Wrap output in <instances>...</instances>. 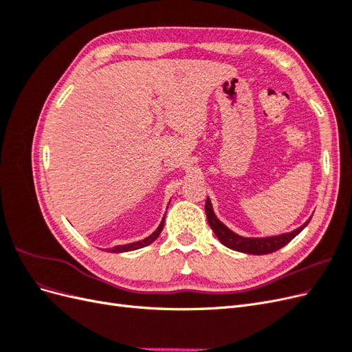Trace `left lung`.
Masks as SVG:
<instances>
[{
  "label": "left lung",
  "mask_w": 352,
  "mask_h": 352,
  "mask_svg": "<svg viewBox=\"0 0 352 352\" xmlns=\"http://www.w3.org/2000/svg\"><path fill=\"white\" fill-rule=\"evenodd\" d=\"M206 212H207V220H208L210 228L216 233L217 239L225 245V247L233 251L254 254V255H264V254H270L280 250L286 243H289L311 220L308 219L304 225H301L298 229L287 233H282V235L265 236V238H245L238 235L235 232H232L226 225H223V223L217 219L214 211H212L210 198H207L206 201Z\"/></svg>",
  "instance_id": "obj_1"
}]
</instances>
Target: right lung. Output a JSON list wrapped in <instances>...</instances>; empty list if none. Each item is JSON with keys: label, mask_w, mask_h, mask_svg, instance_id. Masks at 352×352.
Wrapping results in <instances>:
<instances>
[{"label": "right lung", "mask_w": 352, "mask_h": 352, "mask_svg": "<svg viewBox=\"0 0 352 352\" xmlns=\"http://www.w3.org/2000/svg\"><path fill=\"white\" fill-rule=\"evenodd\" d=\"M164 219H166V216L163 217V220H162V221H160V225H158V228L155 229V232H153L151 235L148 236V238H145V239H142V241L132 242V243L117 245V247H114V248H111V250H109V251H110V252H126V251H135V250L144 248V247H146V245L153 243V242L158 238L160 233H162V230H163V226H164Z\"/></svg>", "instance_id": "obj_1"}]
</instances>
